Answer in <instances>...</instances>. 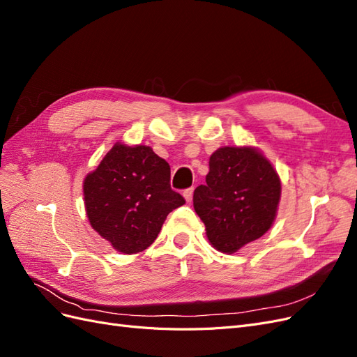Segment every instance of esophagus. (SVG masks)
Listing matches in <instances>:
<instances>
[{"instance_id":"obj_1","label":"esophagus","mask_w":357,"mask_h":357,"mask_svg":"<svg viewBox=\"0 0 357 357\" xmlns=\"http://www.w3.org/2000/svg\"><path fill=\"white\" fill-rule=\"evenodd\" d=\"M183 197H185V199H186L188 202H190V201H192V197H193V188H189V189H186L185 192H183Z\"/></svg>"}]
</instances>
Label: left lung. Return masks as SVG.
<instances>
[{"mask_svg":"<svg viewBox=\"0 0 357 357\" xmlns=\"http://www.w3.org/2000/svg\"><path fill=\"white\" fill-rule=\"evenodd\" d=\"M205 181L193 192V207L218 250L235 253L271 228L282 185L273 165L257 150H215Z\"/></svg>","mask_w":357,"mask_h":357,"instance_id":"obj_1","label":"left lung"}]
</instances>
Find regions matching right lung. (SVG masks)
<instances>
[{"label": "right lung", "instance_id": "1", "mask_svg": "<svg viewBox=\"0 0 357 357\" xmlns=\"http://www.w3.org/2000/svg\"><path fill=\"white\" fill-rule=\"evenodd\" d=\"M169 177L168 162L150 147L114 144L83 183L92 228L117 252L146 250L167 215L186 202Z\"/></svg>", "mask_w": 357, "mask_h": 357}]
</instances>
